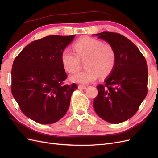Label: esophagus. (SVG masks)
<instances>
[{"mask_svg":"<svg viewBox=\"0 0 158 158\" xmlns=\"http://www.w3.org/2000/svg\"><path fill=\"white\" fill-rule=\"evenodd\" d=\"M78 88L80 89H86V86H85V85H79Z\"/></svg>","mask_w":158,"mask_h":158,"instance_id":"obj_1","label":"esophagus"}]
</instances>
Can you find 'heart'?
I'll list each match as a JSON object with an SVG mask.
<instances>
[{
  "label": "heart",
  "mask_w": 158,
  "mask_h": 158,
  "mask_svg": "<svg viewBox=\"0 0 158 158\" xmlns=\"http://www.w3.org/2000/svg\"><path fill=\"white\" fill-rule=\"evenodd\" d=\"M73 49L65 48L61 54L64 69L70 73L78 70L81 60L84 61L85 69L71 76L73 82L92 83L100 78H106L113 72L116 63V52L109 44L92 37H83L73 45Z\"/></svg>",
  "instance_id": "obj_1"
}]
</instances>
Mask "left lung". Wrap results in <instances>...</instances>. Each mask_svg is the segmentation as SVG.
Here are the masks:
<instances>
[{"mask_svg":"<svg viewBox=\"0 0 158 158\" xmlns=\"http://www.w3.org/2000/svg\"><path fill=\"white\" fill-rule=\"evenodd\" d=\"M95 35L113 47L117 59L106 84L97 86L94 108L103 120L118 124L135 115L146 96V60L138 47L120 33L103 31Z\"/></svg>","mask_w":158,"mask_h":158,"instance_id":"left-lung-1","label":"left lung"}]
</instances>
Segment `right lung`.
<instances>
[{"instance_id": "obj_1", "label": "right lung", "mask_w": 158, "mask_h": 158, "mask_svg": "<svg viewBox=\"0 0 158 158\" xmlns=\"http://www.w3.org/2000/svg\"><path fill=\"white\" fill-rule=\"evenodd\" d=\"M75 35H49L33 41L14 59L11 91L22 113L38 123H54L70 106L78 88L64 84L67 78L61 54Z\"/></svg>"}]
</instances>
